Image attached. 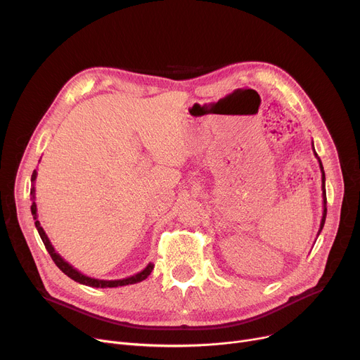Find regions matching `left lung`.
Segmentation results:
<instances>
[{
  "label": "left lung",
  "instance_id": "8db88e82",
  "mask_svg": "<svg viewBox=\"0 0 360 360\" xmlns=\"http://www.w3.org/2000/svg\"><path fill=\"white\" fill-rule=\"evenodd\" d=\"M314 147V144H312ZM314 155L316 156L318 162H319V169H321V174H323V202H324V212H323V219H321V224H319V231H318V235L321 233V231H323L324 228V223H326V217H327V194H326V174H324V167H323V163H321L318 155L315 153V148H314Z\"/></svg>",
  "mask_w": 360,
  "mask_h": 360
}]
</instances>
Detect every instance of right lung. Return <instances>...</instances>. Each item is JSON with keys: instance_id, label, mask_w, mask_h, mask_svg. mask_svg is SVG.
Returning a JSON list of instances; mask_svg holds the SVG:
<instances>
[{"instance_id": "right-lung-1", "label": "right lung", "mask_w": 360, "mask_h": 360, "mask_svg": "<svg viewBox=\"0 0 360 360\" xmlns=\"http://www.w3.org/2000/svg\"><path fill=\"white\" fill-rule=\"evenodd\" d=\"M37 176V172L36 170H33L32 174V184H34V179ZM30 195H32V216H33V220H34V226L37 232H39V236L45 245L46 251L49 252L51 258L53 259V262L56 264V267H58L64 274H67L70 278H72L74 281L80 283V285H86V286H90V288H118V286H127V285H134V283H139V281H143L144 278H147L151 273V270H153V264H147V267L144 270H141L140 273L134 274V276H129V277H125V278H120V280H99V278H93V277H89L83 273H80L79 270H75L71 264H68L58 252L55 251V248L52 247V243L49 240V238L46 236L44 228L41 226L39 220H37V209H36V202H34V186H32L30 190Z\"/></svg>"}]
</instances>
